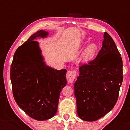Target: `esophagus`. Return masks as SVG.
I'll use <instances>...</instances> for the list:
<instances>
[{
    "instance_id": "obj_1",
    "label": "esophagus",
    "mask_w": 130,
    "mask_h": 130,
    "mask_svg": "<svg viewBox=\"0 0 130 130\" xmlns=\"http://www.w3.org/2000/svg\"><path fill=\"white\" fill-rule=\"evenodd\" d=\"M76 76V72L74 70H70L68 71L67 73L66 78L67 81L69 83L73 82L74 79H75Z\"/></svg>"
}]
</instances>
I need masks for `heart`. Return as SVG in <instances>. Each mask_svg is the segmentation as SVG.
I'll return each instance as SVG.
<instances>
[{
	"instance_id": "b5f03b06",
	"label": "heart",
	"mask_w": 130,
	"mask_h": 130,
	"mask_svg": "<svg viewBox=\"0 0 130 130\" xmlns=\"http://www.w3.org/2000/svg\"><path fill=\"white\" fill-rule=\"evenodd\" d=\"M86 42H83L80 44L79 47L80 48H83L86 45ZM98 51V45L95 42H92L88 44L83 50L82 54L81 56V60L82 61H88L95 56Z\"/></svg>"
}]
</instances>
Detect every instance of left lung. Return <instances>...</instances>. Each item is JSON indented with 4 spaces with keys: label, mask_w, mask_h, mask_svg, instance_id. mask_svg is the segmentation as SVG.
I'll use <instances>...</instances> for the list:
<instances>
[{
    "label": "left lung",
    "mask_w": 130,
    "mask_h": 130,
    "mask_svg": "<svg viewBox=\"0 0 130 130\" xmlns=\"http://www.w3.org/2000/svg\"><path fill=\"white\" fill-rule=\"evenodd\" d=\"M122 60L113 39L105 32L102 47L95 58L79 67L74 85L77 113L86 121H95L116 104L123 80Z\"/></svg>",
    "instance_id": "left-lung-1"
}]
</instances>
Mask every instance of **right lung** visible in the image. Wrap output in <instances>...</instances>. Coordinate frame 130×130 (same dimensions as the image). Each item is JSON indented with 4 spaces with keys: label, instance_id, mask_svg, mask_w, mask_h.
Segmentation results:
<instances>
[{
    "label": "right lung",
    "instance_id": "right-lung-1",
    "mask_svg": "<svg viewBox=\"0 0 130 130\" xmlns=\"http://www.w3.org/2000/svg\"><path fill=\"white\" fill-rule=\"evenodd\" d=\"M48 35L43 30L32 35L16 50L10 66L15 101L26 114L38 121L54 116L60 92L67 84V70H58L46 65L38 42L34 41Z\"/></svg>",
    "mask_w": 130,
    "mask_h": 130
}]
</instances>
